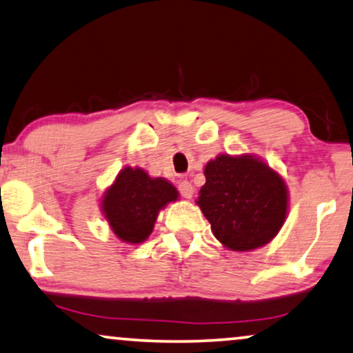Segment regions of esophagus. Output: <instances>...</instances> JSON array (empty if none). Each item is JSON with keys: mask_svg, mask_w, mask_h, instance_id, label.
<instances>
[{"mask_svg": "<svg viewBox=\"0 0 353 353\" xmlns=\"http://www.w3.org/2000/svg\"><path fill=\"white\" fill-rule=\"evenodd\" d=\"M177 187H179L181 195L184 196V199H192V195H194V187H192L189 181H181Z\"/></svg>", "mask_w": 353, "mask_h": 353, "instance_id": "esophagus-1", "label": "esophagus"}]
</instances>
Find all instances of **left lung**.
<instances>
[{
	"mask_svg": "<svg viewBox=\"0 0 353 353\" xmlns=\"http://www.w3.org/2000/svg\"><path fill=\"white\" fill-rule=\"evenodd\" d=\"M205 177L196 203L224 247L253 250L283 228L288 187L268 164L250 154H219L206 164Z\"/></svg>",
	"mask_w": 353,
	"mask_h": 353,
	"instance_id": "8db88e82",
	"label": "left lung"
}]
</instances>
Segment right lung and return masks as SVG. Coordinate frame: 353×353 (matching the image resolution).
<instances>
[{
  "instance_id": "add662e5",
  "label": "right lung",
  "mask_w": 353,
  "mask_h": 353,
  "mask_svg": "<svg viewBox=\"0 0 353 353\" xmlns=\"http://www.w3.org/2000/svg\"><path fill=\"white\" fill-rule=\"evenodd\" d=\"M174 200L177 190L166 179H152L140 168H124L105 192L101 210L121 241L140 243L152 234L158 211Z\"/></svg>"
}]
</instances>
